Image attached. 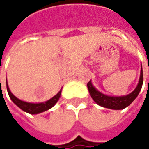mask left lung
<instances>
[{
	"mask_svg": "<svg viewBox=\"0 0 149 149\" xmlns=\"http://www.w3.org/2000/svg\"><path fill=\"white\" fill-rule=\"evenodd\" d=\"M142 83H143V73H142V68H141L139 83H138L136 88L130 94H129L127 96L111 97V96L104 95L100 91H98L92 85L91 81H90L87 84V87H88L91 97L96 102V104H97L102 107L111 109H123L124 108L128 107L137 97L140 91L141 90Z\"/></svg>",
	"mask_w": 149,
	"mask_h": 149,
	"instance_id": "1",
	"label": "left lung"
}]
</instances>
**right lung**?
<instances>
[{"instance_id":"right-lung-1","label":"right lung","mask_w":149,"mask_h":149,"mask_svg":"<svg viewBox=\"0 0 149 149\" xmlns=\"http://www.w3.org/2000/svg\"><path fill=\"white\" fill-rule=\"evenodd\" d=\"M7 90H8V95H9V97L11 98V100L15 103L19 109H21L23 111L26 112V113H29V114H39V113H41V112H44L45 110H48L49 109H51L52 107H53L56 103L58 101L59 97H60V95H61V90L56 95L54 96L52 98L49 99L48 101H46L45 103H40V104H31V103H27V102H24V101H21L19 100V98H17L16 97H15L9 88H8V83H7Z\"/></svg>"}]
</instances>
